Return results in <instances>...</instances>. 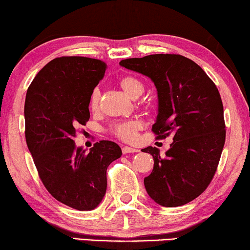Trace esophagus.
<instances>
[{
    "label": "esophagus",
    "instance_id": "1",
    "mask_svg": "<svg viewBox=\"0 0 250 250\" xmlns=\"http://www.w3.org/2000/svg\"><path fill=\"white\" fill-rule=\"evenodd\" d=\"M122 151H123V153H124V155H127V153L138 152L139 150L138 149H134V148H131V146H123Z\"/></svg>",
    "mask_w": 250,
    "mask_h": 250
}]
</instances>
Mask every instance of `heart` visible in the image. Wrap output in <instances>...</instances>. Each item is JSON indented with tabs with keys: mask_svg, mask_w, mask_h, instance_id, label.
Segmentation results:
<instances>
[{
	"mask_svg": "<svg viewBox=\"0 0 250 250\" xmlns=\"http://www.w3.org/2000/svg\"><path fill=\"white\" fill-rule=\"evenodd\" d=\"M119 84H121L123 90L133 98L139 97L145 91V85H143V83L139 78L134 76H124L121 78ZM99 97H100V94H99V91L97 88L92 91L90 97L91 110H95L98 108ZM141 128L142 124L139 121H136V119H127V121H119L111 124L110 127H109V133L116 136L117 139L122 140V141L132 142L134 141L136 135H138V133Z\"/></svg>",
	"mask_w": 250,
	"mask_h": 250,
	"instance_id": "heart-1",
	"label": "heart"
}]
</instances>
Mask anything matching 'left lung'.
I'll return each mask as SVG.
<instances>
[{"instance_id":"8db88e82","label":"left lung","mask_w":250,"mask_h":250,"mask_svg":"<svg viewBox=\"0 0 250 250\" xmlns=\"http://www.w3.org/2000/svg\"><path fill=\"white\" fill-rule=\"evenodd\" d=\"M119 64L150 77L158 91L156 140L173 135L165 156L148 146L155 165L145 177L146 192L164 207L186 205L200 196L216 173L225 143L223 104L203 68L181 54H150Z\"/></svg>"}]
</instances>
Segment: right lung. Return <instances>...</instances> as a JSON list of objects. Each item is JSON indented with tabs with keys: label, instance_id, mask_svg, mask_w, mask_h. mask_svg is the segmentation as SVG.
<instances>
[{
	"label": "right lung",
	"instance_id": "obj_1",
	"mask_svg": "<svg viewBox=\"0 0 250 250\" xmlns=\"http://www.w3.org/2000/svg\"><path fill=\"white\" fill-rule=\"evenodd\" d=\"M107 63L86 57H60L44 66L25 101V136L45 189L77 210H91L107 190V168L122 156L111 141L88 152L75 146L76 127L90 119V97Z\"/></svg>",
	"mask_w": 250,
	"mask_h": 250
}]
</instances>
